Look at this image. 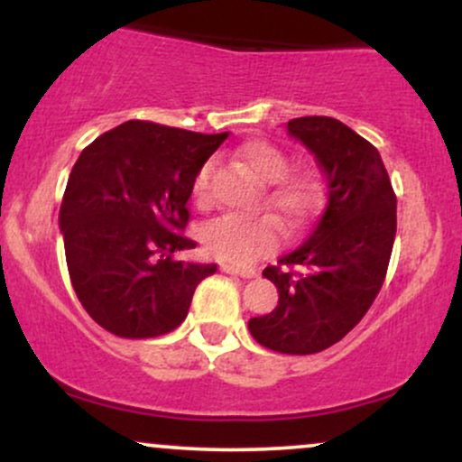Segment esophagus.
I'll list each match as a JSON object with an SVG mask.
<instances>
[{"instance_id":"34e87169","label":"esophagus","mask_w":462,"mask_h":462,"mask_svg":"<svg viewBox=\"0 0 462 462\" xmlns=\"http://www.w3.org/2000/svg\"><path fill=\"white\" fill-rule=\"evenodd\" d=\"M221 272L224 273H230V275H241V278H256L258 272L256 269H249V267H230V264H224L221 267Z\"/></svg>"}]
</instances>
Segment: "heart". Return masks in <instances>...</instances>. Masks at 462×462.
Listing matches in <instances>:
<instances>
[{
  "label": "heart",
  "mask_w": 462,
  "mask_h": 462,
  "mask_svg": "<svg viewBox=\"0 0 462 462\" xmlns=\"http://www.w3.org/2000/svg\"><path fill=\"white\" fill-rule=\"evenodd\" d=\"M235 158L256 182L264 187L261 206L278 217L286 232L295 235L309 219L317 201V182L306 171H289V156L267 139H252L238 147ZM210 173L213 164H201L195 173L193 199L198 206H210ZM204 249L217 261L247 264L273 252L280 243V226L272 217H219L201 227Z\"/></svg>",
  "instance_id": "heart-1"
}]
</instances>
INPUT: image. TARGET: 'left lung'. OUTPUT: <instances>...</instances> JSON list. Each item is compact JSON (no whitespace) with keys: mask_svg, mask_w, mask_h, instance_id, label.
I'll list each match as a JSON object with an SVG mask.
<instances>
[{"mask_svg":"<svg viewBox=\"0 0 462 462\" xmlns=\"http://www.w3.org/2000/svg\"><path fill=\"white\" fill-rule=\"evenodd\" d=\"M291 136L326 176V210L295 252L263 275L278 306L249 319V332L280 354H317L363 319L383 289L397 230V199L378 150L332 116H300Z\"/></svg>","mask_w":462,"mask_h":462,"instance_id":"obj_1","label":"left lung"}]
</instances>
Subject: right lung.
Wrapping results in <instances>:
<instances>
[{
  "label": "right lung",
  "mask_w": 462,
  "mask_h": 462,
  "mask_svg": "<svg viewBox=\"0 0 462 462\" xmlns=\"http://www.w3.org/2000/svg\"><path fill=\"white\" fill-rule=\"evenodd\" d=\"M227 139L132 119L73 164L60 204L65 256L79 304L104 330L152 338L176 330L217 264L176 261L195 173Z\"/></svg>",
  "instance_id": "add662e5"
}]
</instances>
